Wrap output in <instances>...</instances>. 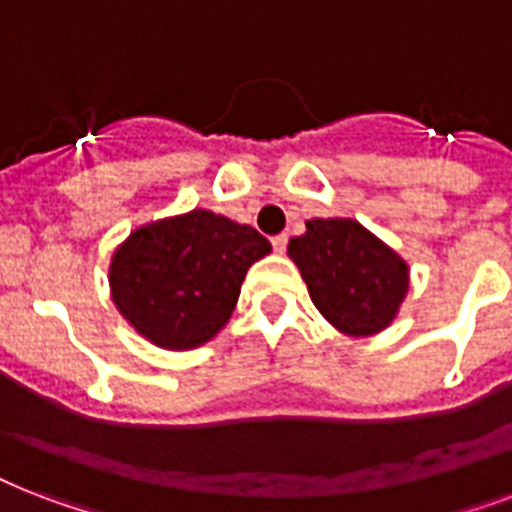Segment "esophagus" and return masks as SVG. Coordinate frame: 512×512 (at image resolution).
Masks as SVG:
<instances>
[{
	"instance_id": "esophagus-1",
	"label": "esophagus",
	"mask_w": 512,
	"mask_h": 512,
	"mask_svg": "<svg viewBox=\"0 0 512 512\" xmlns=\"http://www.w3.org/2000/svg\"><path fill=\"white\" fill-rule=\"evenodd\" d=\"M287 233H279V236H273V239H271V244H273V249H276V252H279V255H281V252H284V249H287Z\"/></svg>"
}]
</instances>
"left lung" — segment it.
Listing matches in <instances>:
<instances>
[{"label":"left lung","mask_w":512,"mask_h":512,"mask_svg":"<svg viewBox=\"0 0 512 512\" xmlns=\"http://www.w3.org/2000/svg\"><path fill=\"white\" fill-rule=\"evenodd\" d=\"M287 252L321 316L350 337L390 327L409 292V265L356 220L313 217Z\"/></svg>","instance_id":"obj_1"}]
</instances>
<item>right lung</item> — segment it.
I'll use <instances>...</instances> for the list:
<instances>
[{
    "label": "right lung",
    "instance_id": "obj_1",
    "mask_svg": "<svg viewBox=\"0 0 512 512\" xmlns=\"http://www.w3.org/2000/svg\"><path fill=\"white\" fill-rule=\"evenodd\" d=\"M271 252L265 236L209 209L140 225L116 247L111 297L138 335L191 350L228 324L249 265Z\"/></svg>",
    "mask_w": 512,
    "mask_h": 512
}]
</instances>
